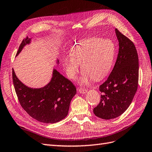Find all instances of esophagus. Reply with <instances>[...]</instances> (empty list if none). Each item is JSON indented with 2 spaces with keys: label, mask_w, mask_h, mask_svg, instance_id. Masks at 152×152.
Wrapping results in <instances>:
<instances>
[{
  "label": "esophagus",
  "mask_w": 152,
  "mask_h": 152,
  "mask_svg": "<svg viewBox=\"0 0 152 152\" xmlns=\"http://www.w3.org/2000/svg\"><path fill=\"white\" fill-rule=\"evenodd\" d=\"M78 90L79 91V93L80 94H86L87 92V90H86V89H83V88H79Z\"/></svg>",
  "instance_id": "esophagus-1"
}]
</instances>
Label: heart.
Instances as JSON below:
<instances>
[{"instance_id": "b5f03b06", "label": "heart", "mask_w": 152, "mask_h": 152, "mask_svg": "<svg viewBox=\"0 0 152 152\" xmlns=\"http://www.w3.org/2000/svg\"><path fill=\"white\" fill-rule=\"evenodd\" d=\"M115 46L109 40L90 38L81 40L72 47L70 55L62 57V64L70 79H75L82 69L79 83L88 84L91 79L98 80L104 77L112 68Z\"/></svg>"}]
</instances>
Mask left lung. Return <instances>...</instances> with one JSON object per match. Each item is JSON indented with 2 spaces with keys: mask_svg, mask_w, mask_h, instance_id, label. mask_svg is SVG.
Wrapping results in <instances>:
<instances>
[{
  "mask_svg": "<svg viewBox=\"0 0 152 152\" xmlns=\"http://www.w3.org/2000/svg\"><path fill=\"white\" fill-rule=\"evenodd\" d=\"M119 53L108 78L99 86L101 101L94 113L102 119H112L123 114L132 103L137 90L139 58L135 46L115 29Z\"/></svg>",
  "mask_w": 152,
  "mask_h": 152,
  "instance_id": "obj_1",
  "label": "left lung"
}]
</instances>
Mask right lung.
Segmentation results:
<instances>
[{
    "instance_id": "right-lung-1",
    "label": "right lung",
    "mask_w": 152,
    "mask_h": 152,
    "mask_svg": "<svg viewBox=\"0 0 152 152\" xmlns=\"http://www.w3.org/2000/svg\"><path fill=\"white\" fill-rule=\"evenodd\" d=\"M28 37L23 39L16 56L24 47L31 43ZM58 59L57 64H58ZM13 82L18 101L33 119L47 124L56 123L68 115L70 102L77 93L76 88L57 69H53L50 82L45 86L32 88L17 78L13 69Z\"/></svg>"
}]
</instances>
